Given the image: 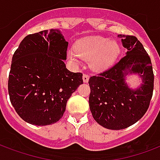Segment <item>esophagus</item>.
<instances>
[{"label":"esophagus","instance_id":"obj_1","mask_svg":"<svg viewBox=\"0 0 160 160\" xmlns=\"http://www.w3.org/2000/svg\"><path fill=\"white\" fill-rule=\"evenodd\" d=\"M88 80H89V75L88 74H83V81L85 83L86 82H88Z\"/></svg>","mask_w":160,"mask_h":160}]
</instances>
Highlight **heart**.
Segmentation results:
<instances>
[{
  "label": "heart",
  "instance_id": "obj_1",
  "mask_svg": "<svg viewBox=\"0 0 160 160\" xmlns=\"http://www.w3.org/2000/svg\"><path fill=\"white\" fill-rule=\"evenodd\" d=\"M74 47L67 51L68 60L75 65L80 64L81 58L89 60L91 68L98 71L109 68L120 52L116 41L98 35L83 38L77 41Z\"/></svg>",
  "mask_w": 160,
  "mask_h": 160
}]
</instances>
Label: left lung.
Masks as SVG:
<instances>
[{"label": "left lung", "instance_id": "obj_1", "mask_svg": "<svg viewBox=\"0 0 160 160\" xmlns=\"http://www.w3.org/2000/svg\"><path fill=\"white\" fill-rule=\"evenodd\" d=\"M125 56L116 64L89 79V106L96 121L109 130H122L137 122L149 107L153 91L152 62L142 44L132 35H119ZM137 74L142 84L132 89L125 81Z\"/></svg>", "mask_w": 160, "mask_h": 160}]
</instances>
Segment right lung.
Instances as JSON below:
<instances>
[{"label": "right lung", "mask_w": 160, "mask_h": 160, "mask_svg": "<svg viewBox=\"0 0 160 160\" xmlns=\"http://www.w3.org/2000/svg\"><path fill=\"white\" fill-rule=\"evenodd\" d=\"M68 45L62 32L52 29L27 35L15 51L8 93L27 123L42 126L58 121L68 98L83 84L81 73L66 68Z\"/></svg>", "instance_id": "1"}]
</instances>
